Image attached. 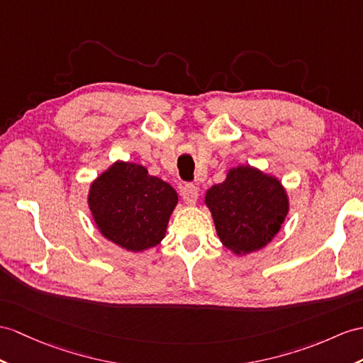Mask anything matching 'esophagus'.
Masks as SVG:
<instances>
[{
  "mask_svg": "<svg viewBox=\"0 0 363 363\" xmlns=\"http://www.w3.org/2000/svg\"><path fill=\"white\" fill-rule=\"evenodd\" d=\"M182 197L184 200V203H188V205H196L197 197H199V186L194 183H186L184 186L182 188Z\"/></svg>",
  "mask_w": 363,
  "mask_h": 363,
  "instance_id": "1",
  "label": "esophagus"
}]
</instances>
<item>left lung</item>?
<instances>
[{"label": "left lung", "mask_w": 363, "mask_h": 363, "mask_svg": "<svg viewBox=\"0 0 363 363\" xmlns=\"http://www.w3.org/2000/svg\"><path fill=\"white\" fill-rule=\"evenodd\" d=\"M220 240L235 254L263 248L280 231L288 214L285 189L274 177L238 166L205 197Z\"/></svg>", "instance_id": "8db88e82"}]
</instances>
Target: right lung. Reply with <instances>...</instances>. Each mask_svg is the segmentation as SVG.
Wrapping results in <instances>:
<instances>
[{
	"instance_id": "right-lung-1",
	"label": "right lung",
	"mask_w": 363,
	"mask_h": 363,
	"mask_svg": "<svg viewBox=\"0 0 363 363\" xmlns=\"http://www.w3.org/2000/svg\"><path fill=\"white\" fill-rule=\"evenodd\" d=\"M177 201L171 184L134 163H115L89 192L100 233L128 251H143L162 242Z\"/></svg>"
}]
</instances>
